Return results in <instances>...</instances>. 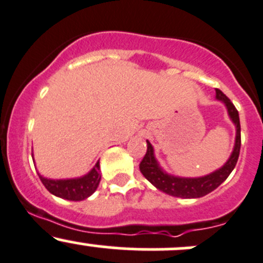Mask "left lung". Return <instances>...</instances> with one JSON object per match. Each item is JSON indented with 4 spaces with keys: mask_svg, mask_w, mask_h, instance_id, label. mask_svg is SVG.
<instances>
[{
    "mask_svg": "<svg viewBox=\"0 0 263 263\" xmlns=\"http://www.w3.org/2000/svg\"><path fill=\"white\" fill-rule=\"evenodd\" d=\"M216 99L224 103L227 107L228 115L235 126V144L232 151V155L229 156L227 163L213 173L203 177H196V178H184V177L172 176L166 173L160 166L159 161L156 160L155 154H154V147L150 142L147 141V151L145 154L144 159L140 163V171L144 174L145 178L153 185H155L159 191H163L164 193L173 197L181 198H200L206 196L208 193L213 192L216 190L225 179L229 177L233 169L235 168L238 158H239L240 151V122L238 110L235 109L234 104L230 102L229 98L221 91L216 89Z\"/></svg>",
    "mask_w": 263,
    "mask_h": 263,
    "instance_id": "8db88e82",
    "label": "left lung"
}]
</instances>
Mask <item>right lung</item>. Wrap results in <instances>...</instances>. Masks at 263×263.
<instances>
[{
  "label": "right lung",
  "instance_id": "right-lung-1",
  "mask_svg": "<svg viewBox=\"0 0 263 263\" xmlns=\"http://www.w3.org/2000/svg\"><path fill=\"white\" fill-rule=\"evenodd\" d=\"M99 168L100 165L99 161H98L89 173L82 177H79V178L49 179L41 176L39 173L38 176L42 183L44 184V187L52 195L68 201H82L89 197V196H91L97 191L100 178H102Z\"/></svg>",
  "mask_w": 263,
  "mask_h": 263
}]
</instances>
